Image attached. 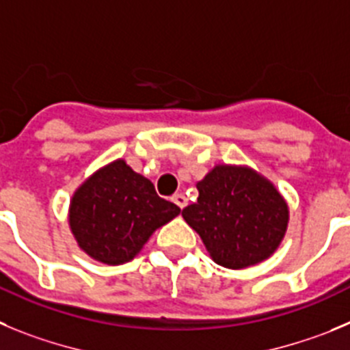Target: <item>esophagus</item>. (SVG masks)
I'll list each match as a JSON object with an SVG mask.
<instances>
[{"mask_svg": "<svg viewBox=\"0 0 350 350\" xmlns=\"http://www.w3.org/2000/svg\"><path fill=\"white\" fill-rule=\"evenodd\" d=\"M172 202H174L176 206L179 207V209H185V207H187V204H188V200L183 193H176L174 197H172Z\"/></svg>", "mask_w": 350, "mask_h": 350, "instance_id": "34e87169", "label": "esophagus"}]
</instances>
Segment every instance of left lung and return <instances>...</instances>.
I'll return each instance as SVG.
<instances>
[{"mask_svg": "<svg viewBox=\"0 0 350 350\" xmlns=\"http://www.w3.org/2000/svg\"><path fill=\"white\" fill-rule=\"evenodd\" d=\"M197 190V202L183 209V218L218 265L245 269L275 253L289 209L269 179L242 165H216Z\"/></svg>", "mask_w": 350, "mask_h": 350, "instance_id": "8db88e82", "label": "left lung"}]
</instances>
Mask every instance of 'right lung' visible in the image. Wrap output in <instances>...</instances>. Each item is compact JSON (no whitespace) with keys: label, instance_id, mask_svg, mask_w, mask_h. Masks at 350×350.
Wrapping results in <instances>:
<instances>
[{"label":"right lung","instance_id":"obj_1","mask_svg":"<svg viewBox=\"0 0 350 350\" xmlns=\"http://www.w3.org/2000/svg\"><path fill=\"white\" fill-rule=\"evenodd\" d=\"M150 179L118 159L94 172L73 193L69 228L80 250L106 265L136 256L157 228L179 214Z\"/></svg>","mask_w":350,"mask_h":350}]
</instances>
